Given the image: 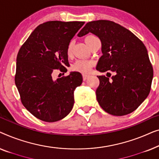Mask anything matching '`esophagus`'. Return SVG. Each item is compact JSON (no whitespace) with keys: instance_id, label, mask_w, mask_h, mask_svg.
Returning <instances> with one entry per match:
<instances>
[{"instance_id":"esophagus-1","label":"esophagus","mask_w":159,"mask_h":159,"mask_svg":"<svg viewBox=\"0 0 159 159\" xmlns=\"http://www.w3.org/2000/svg\"><path fill=\"white\" fill-rule=\"evenodd\" d=\"M89 77V75H85V74H83V79H84V80H86Z\"/></svg>"}]
</instances>
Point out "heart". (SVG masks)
<instances>
[{"label":"heart","instance_id":"b5f03b06","mask_svg":"<svg viewBox=\"0 0 159 159\" xmlns=\"http://www.w3.org/2000/svg\"><path fill=\"white\" fill-rule=\"evenodd\" d=\"M96 39H97V37H96V36L90 34L86 36V37H85V42H86V43L88 44V46H89V44ZM73 45V42H70V43L68 44V48H67V54H68V56H70L71 53H72ZM93 64V62L90 61V60H77V61H75V63L73 65L72 70L81 73H88L89 71L91 70V68H92Z\"/></svg>","mask_w":159,"mask_h":159}]
</instances>
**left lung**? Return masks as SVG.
Masks as SVG:
<instances>
[{
	"label": "left lung",
	"instance_id": "left-lung-1",
	"mask_svg": "<svg viewBox=\"0 0 159 159\" xmlns=\"http://www.w3.org/2000/svg\"><path fill=\"white\" fill-rule=\"evenodd\" d=\"M89 32L102 42V55L97 70L115 73L111 79L97 76L99 85L96 95L100 107L115 116L133 112L148 96L153 80V67L146 46L130 31L114 21H90L78 36Z\"/></svg>",
	"mask_w": 159,
	"mask_h": 159
}]
</instances>
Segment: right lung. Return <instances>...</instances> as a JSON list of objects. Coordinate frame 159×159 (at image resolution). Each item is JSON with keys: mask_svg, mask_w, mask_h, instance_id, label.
Instances as JSON below:
<instances>
[{"mask_svg": "<svg viewBox=\"0 0 159 159\" xmlns=\"http://www.w3.org/2000/svg\"><path fill=\"white\" fill-rule=\"evenodd\" d=\"M84 21H50L40 24L21 47L16 57L15 84L24 107L42 121L66 117L74 104V91L82 84L79 72L57 80V70L69 66L67 48Z\"/></svg>", "mask_w": 159, "mask_h": 159, "instance_id": "obj_1", "label": "right lung"}]
</instances>
